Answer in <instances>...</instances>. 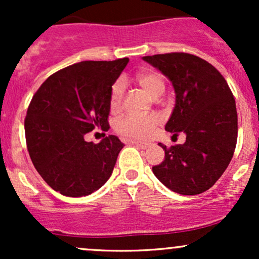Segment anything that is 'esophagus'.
Wrapping results in <instances>:
<instances>
[{
	"label": "esophagus",
	"instance_id": "34e87169",
	"mask_svg": "<svg viewBox=\"0 0 259 259\" xmlns=\"http://www.w3.org/2000/svg\"><path fill=\"white\" fill-rule=\"evenodd\" d=\"M127 144H132V145H135V146H138L140 148H142V150H146L148 147V144H145V142H138V141H127Z\"/></svg>",
	"mask_w": 259,
	"mask_h": 259
}]
</instances>
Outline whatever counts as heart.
<instances>
[{
    "mask_svg": "<svg viewBox=\"0 0 259 259\" xmlns=\"http://www.w3.org/2000/svg\"><path fill=\"white\" fill-rule=\"evenodd\" d=\"M139 85L145 89L152 97H159L165 90V80L162 74L156 70H141L136 76ZM125 84L123 80H117L111 88L109 105L112 109H118L123 102ZM160 118L157 114H125L115 123V129L121 136L133 140H147L152 136L159 125Z\"/></svg>",
    "mask_w": 259,
    "mask_h": 259,
    "instance_id": "heart-1",
    "label": "heart"
}]
</instances>
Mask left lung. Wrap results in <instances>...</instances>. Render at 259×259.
<instances>
[{"label":"left lung","instance_id":"8db88e82","mask_svg":"<svg viewBox=\"0 0 259 259\" xmlns=\"http://www.w3.org/2000/svg\"><path fill=\"white\" fill-rule=\"evenodd\" d=\"M173 84L175 107L165 124L186 141L167 148L164 160L152 167L163 185L180 195L207 191L228 168L236 147L237 112L227 80L212 64L184 52L145 56Z\"/></svg>","mask_w":259,"mask_h":259}]
</instances>
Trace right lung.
I'll use <instances>...</instances> for the list:
<instances>
[{"instance_id":"1","label":"right lung","mask_w":259,"mask_h":259,"mask_svg":"<svg viewBox=\"0 0 259 259\" xmlns=\"http://www.w3.org/2000/svg\"><path fill=\"white\" fill-rule=\"evenodd\" d=\"M129 58L84 61L49 76L32 96L24 121L32 164L55 191L81 197L112 175L124 144L109 135L99 144L86 134L108 129L109 94Z\"/></svg>"}]
</instances>
